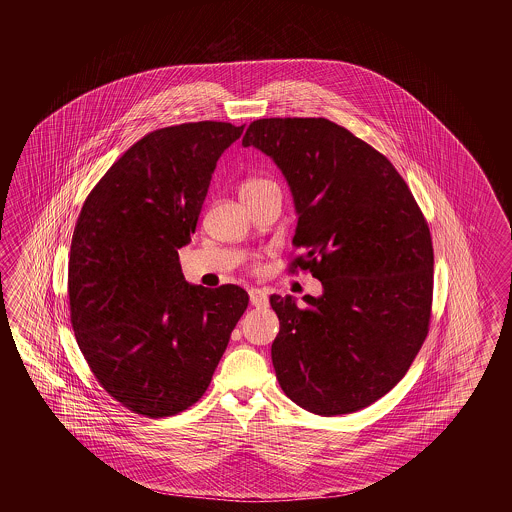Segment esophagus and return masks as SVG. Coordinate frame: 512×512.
<instances>
[{"mask_svg": "<svg viewBox=\"0 0 512 512\" xmlns=\"http://www.w3.org/2000/svg\"><path fill=\"white\" fill-rule=\"evenodd\" d=\"M249 302L255 308H266L268 306V296L261 289H249Z\"/></svg>", "mask_w": 512, "mask_h": 512, "instance_id": "1", "label": "esophagus"}]
</instances>
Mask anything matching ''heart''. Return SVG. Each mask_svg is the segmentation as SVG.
<instances>
[{
    "label": "heart",
    "instance_id": "1",
    "mask_svg": "<svg viewBox=\"0 0 512 512\" xmlns=\"http://www.w3.org/2000/svg\"><path fill=\"white\" fill-rule=\"evenodd\" d=\"M270 193H279L278 184L270 178H264V176H249L240 186V197L246 204L257 201V199H261L264 195H270Z\"/></svg>",
    "mask_w": 512,
    "mask_h": 512
}]
</instances>
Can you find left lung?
I'll list each match as a JSON object with an SVG mask.
<instances>
[{
	"instance_id": "left-lung-1",
	"label": "left lung",
	"mask_w": 512,
	"mask_h": 512,
	"mask_svg": "<svg viewBox=\"0 0 512 512\" xmlns=\"http://www.w3.org/2000/svg\"><path fill=\"white\" fill-rule=\"evenodd\" d=\"M242 146L270 155L291 187L302 253L289 272L323 285L306 306L270 296L279 387L321 417L360 411L400 383L428 336V223L387 157L326 118L255 120Z\"/></svg>"
}]
</instances>
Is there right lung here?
Instances as JSON below:
<instances>
[{
    "mask_svg": "<svg viewBox=\"0 0 512 512\" xmlns=\"http://www.w3.org/2000/svg\"><path fill=\"white\" fill-rule=\"evenodd\" d=\"M242 131L227 122L152 131L82 204L69 255L71 325L99 385L133 413L159 419L199 402L248 308L238 285H189L178 259L217 159Z\"/></svg>",
    "mask_w": 512,
    "mask_h": 512,
    "instance_id": "add662e5",
    "label": "right lung"
}]
</instances>
